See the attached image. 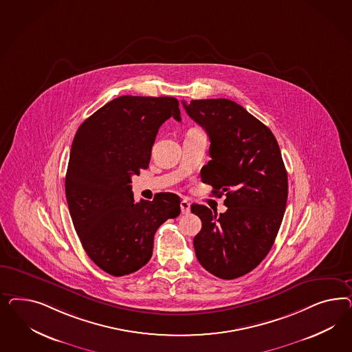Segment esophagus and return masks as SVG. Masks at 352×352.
I'll list each match as a JSON object with an SVG mask.
<instances>
[{
    "mask_svg": "<svg viewBox=\"0 0 352 352\" xmlns=\"http://www.w3.org/2000/svg\"><path fill=\"white\" fill-rule=\"evenodd\" d=\"M181 210L182 214H188L191 210V204L188 203V200L183 199L181 201Z\"/></svg>",
    "mask_w": 352,
    "mask_h": 352,
    "instance_id": "1",
    "label": "esophagus"
}]
</instances>
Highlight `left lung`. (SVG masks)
I'll list each match as a JSON object with an SVG mask.
<instances>
[{"label":"left lung","instance_id":"8db88e82","mask_svg":"<svg viewBox=\"0 0 352 352\" xmlns=\"http://www.w3.org/2000/svg\"><path fill=\"white\" fill-rule=\"evenodd\" d=\"M210 139L212 160L201 169L214 195L226 193L218 214L192 204L201 222L193 246L200 265L231 280L254 270L268 254L287 208L288 174L272 131L230 99L182 102Z\"/></svg>","mask_w":352,"mask_h":352}]
</instances>
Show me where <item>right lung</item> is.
<instances>
[{
    "instance_id": "obj_1",
    "label": "right lung",
    "mask_w": 352,
    "mask_h": 352,
    "mask_svg": "<svg viewBox=\"0 0 352 352\" xmlns=\"http://www.w3.org/2000/svg\"><path fill=\"white\" fill-rule=\"evenodd\" d=\"M181 121L173 96H118L80 125L65 174L68 209L86 254L112 276L144 266L153 236L169 218L181 214V199L161 192L134 201L131 177L148 168L161 125Z\"/></svg>"
}]
</instances>
